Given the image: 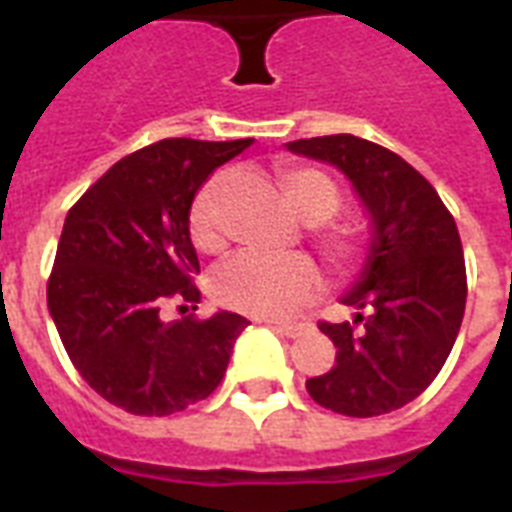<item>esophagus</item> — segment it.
<instances>
[{
    "label": "esophagus",
    "mask_w": 512,
    "mask_h": 512,
    "mask_svg": "<svg viewBox=\"0 0 512 512\" xmlns=\"http://www.w3.org/2000/svg\"><path fill=\"white\" fill-rule=\"evenodd\" d=\"M308 327H311V324H297V321H284V324H273V329H276V332H281V335H284V337H289V340H295V337L305 335V332H308Z\"/></svg>",
    "instance_id": "obj_1"
}]
</instances>
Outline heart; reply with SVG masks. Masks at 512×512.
I'll list each match as a JSON object with an SVG mask.
<instances>
[{
    "instance_id": "1",
    "label": "heart",
    "mask_w": 512,
    "mask_h": 512,
    "mask_svg": "<svg viewBox=\"0 0 512 512\" xmlns=\"http://www.w3.org/2000/svg\"><path fill=\"white\" fill-rule=\"evenodd\" d=\"M279 185L289 207L308 225H316L324 255L335 265H345L356 255V236L348 228L327 223L340 209V188L332 177L313 167H287L279 172ZM231 191V175L217 172L193 196L188 228L193 244L212 252L223 244V209ZM321 273L311 257L271 255L244 249L228 257L215 273V295L249 316H284L319 295Z\"/></svg>"
}]
</instances>
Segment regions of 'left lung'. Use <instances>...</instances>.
Here are the masks:
<instances>
[{
    "label": "left lung",
    "mask_w": 512,
    "mask_h": 512,
    "mask_svg": "<svg viewBox=\"0 0 512 512\" xmlns=\"http://www.w3.org/2000/svg\"><path fill=\"white\" fill-rule=\"evenodd\" d=\"M287 148L337 167L372 223L364 268L340 297L356 308V319L319 324L335 342L337 364L305 388L316 404L348 417L401 409L436 380L465 316L468 279L457 223L436 188L377 143L327 135Z\"/></svg>",
    "instance_id": "1"
}]
</instances>
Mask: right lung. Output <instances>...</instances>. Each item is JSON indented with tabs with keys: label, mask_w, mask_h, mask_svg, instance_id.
<instances>
[{
	"label": "right lung",
	"mask_w": 512,
	"mask_h": 512,
	"mask_svg": "<svg viewBox=\"0 0 512 512\" xmlns=\"http://www.w3.org/2000/svg\"><path fill=\"white\" fill-rule=\"evenodd\" d=\"M249 146L252 138L159 140L116 162L68 209L47 308L76 372L124 412L167 417L207 398L247 329L231 311L172 324L159 311L170 297L199 303L193 196Z\"/></svg>",
	"instance_id": "right-lung-1"
}]
</instances>
